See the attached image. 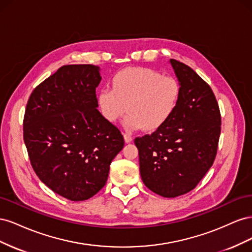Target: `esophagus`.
Instances as JSON below:
<instances>
[{
	"mask_svg": "<svg viewBox=\"0 0 252 252\" xmlns=\"http://www.w3.org/2000/svg\"><path fill=\"white\" fill-rule=\"evenodd\" d=\"M124 140H125V142L126 143H131L132 142V136L131 135H128V134H124Z\"/></svg>",
	"mask_w": 252,
	"mask_h": 252,
	"instance_id": "1",
	"label": "esophagus"
}]
</instances>
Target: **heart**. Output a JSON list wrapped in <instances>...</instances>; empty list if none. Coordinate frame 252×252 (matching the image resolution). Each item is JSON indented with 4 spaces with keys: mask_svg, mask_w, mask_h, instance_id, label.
Instances as JSON below:
<instances>
[{
    "mask_svg": "<svg viewBox=\"0 0 252 252\" xmlns=\"http://www.w3.org/2000/svg\"><path fill=\"white\" fill-rule=\"evenodd\" d=\"M181 95L179 81L151 68L129 67L112 80V89L102 88L97 104L103 117L116 123L128 110L124 122L128 130H157L177 108Z\"/></svg>",
    "mask_w": 252,
    "mask_h": 252,
    "instance_id": "1",
    "label": "heart"
}]
</instances>
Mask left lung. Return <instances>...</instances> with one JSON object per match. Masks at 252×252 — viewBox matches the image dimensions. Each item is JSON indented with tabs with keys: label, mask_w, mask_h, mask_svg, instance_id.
<instances>
[{
	"label": "left lung",
	"mask_w": 252,
	"mask_h": 252,
	"mask_svg": "<svg viewBox=\"0 0 252 252\" xmlns=\"http://www.w3.org/2000/svg\"><path fill=\"white\" fill-rule=\"evenodd\" d=\"M169 63L181 85L177 108L164 125L134 144L144 184L158 195L175 197L195 188L215 162L220 113L199 74L177 60Z\"/></svg>",
	"instance_id": "obj_1"
}]
</instances>
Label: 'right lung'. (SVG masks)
<instances>
[{"label":"right lung","instance_id":"add662e5","mask_svg":"<svg viewBox=\"0 0 252 252\" xmlns=\"http://www.w3.org/2000/svg\"><path fill=\"white\" fill-rule=\"evenodd\" d=\"M100 67L65 65L30 95L23 130L32 168L52 191L85 201L107 182L124 147L119 129L97 110Z\"/></svg>","mask_w":252,"mask_h":252}]
</instances>
